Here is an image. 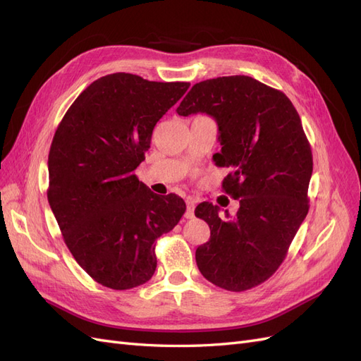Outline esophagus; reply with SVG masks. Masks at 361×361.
Listing matches in <instances>:
<instances>
[{"label": "esophagus", "mask_w": 361, "mask_h": 361, "mask_svg": "<svg viewBox=\"0 0 361 361\" xmlns=\"http://www.w3.org/2000/svg\"><path fill=\"white\" fill-rule=\"evenodd\" d=\"M194 202L191 199L187 200V212H185V218H188V220H191V218H194Z\"/></svg>", "instance_id": "1"}]
</instances>
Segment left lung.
<instances>
[{
    "instance_id": "obj_1",
    "label": "left lung",
    "mask_w": 361,
    "mask_h": 361,
    "mask_svg": "<svg viewBox=\"0 0 361 361\" xmlns=\"http://www.w3.org/2000/svg\"><path fill=\"white\" fill-rule=\"evenodd\" d=\"M176 111L215 118L221 152L214 161L231 169L223 190L239 202L231 220L212 203L195 207L211 228L195 250L197 267L218 288H255L279 269L309 212L313 158L301 118L285 93L245 75L194 84Z\"/></svg>"
}]
</instances>
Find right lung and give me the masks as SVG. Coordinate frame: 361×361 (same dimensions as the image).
<instances>
[{
    "label": "right lung",
    "mask_w": 361,
    "mask_h": 361,
    "mask_svg": "<svg viewBox=\"0 0 361 361\" xmlns=\"http://www.w3.org/2000/svg\"><path fill=\"white\" fill-rule=\"evenodd\" d=\"M188 87L105 75L76 97L54 134L48 202L73 259L102 286L126 290L149 281L154 243L187 209L176 194L152 192L134 170L157 122Z\"/></svg>",
    "instance_id": "obj_1"
}]
</instances>
